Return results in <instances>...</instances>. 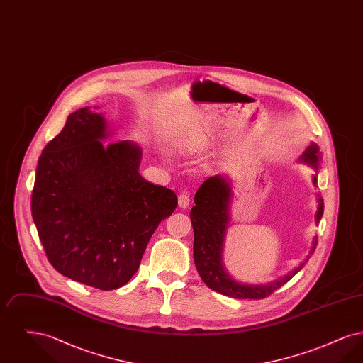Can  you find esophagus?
<instances>
[{
	"label": "esophagus",
	"instance_id": "1",
	"mask_svg": "<svg viewBox=\"0 0 363 363\" xmlns=\"http://www.w3.org/2000/svg\"><path fill=\"white\" fill-rule=\"evenodd\" d=\"M178 206L181 208H188L190 206L189 194L182 193L178 196Z\"/></svg>",
	"mask_w": 363,
	"mask_h": 363
}]
</instances>
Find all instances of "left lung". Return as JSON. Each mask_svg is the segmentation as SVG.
I'll use <instances>...</instances> for the list:
<instances>
[{
  "instance_id": "1",
  "label": "left lung",
  "mask_w": 363,
  "mask_h": 363,
  "mask_svg": "<svg viewBox=\"0 0 363 363\" xmlns=\"http://www.w3.org/2000/svg\"><path fill=\"white\" fill-rule=\"evenodd\" d=\"M301 160L311 164L315 172L321 160L320 148L317 144H311L308 150L301 156ZM313 185L317 188V175H313ZM230 200L231 188L228 181L223 177L215 175L208 178L207 181L199 188L194 196V207L190 211V219L194 231L193 242V257L196 268L203 281L208 287L216 293L223 294L225 296L237 299H262L277 291L284 286L291 277L298 274L305 262H302L293 272L279 279L267 286H250L241 284L225 272L223 267V245H225V231L230 222ZM318 208L315 213V222L321 220L324 213V199L318 194ZM317 246V238H314L311 253Z\"/></svg>"
}]
</instances>
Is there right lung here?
<instances>
[{
  "label": "right lung",
  "mask_w": 363,
  "mask_h": 363,
  "mask_svg": "<svg viewBox=\"0 0 363 363\" xmlns=\"http://www.w3.org/2000/svg\"><path fill=\"white\" fill-rule=\"evenodd\" d=\"M110 133L88 107L72 113L39 156L31 212L52 267L64 277L108 291L138 272L159 223L178 200L145 181L132 141L104 144Z\"/></svg>",
  "instance_id": "obj_1"
}]
</instances>
